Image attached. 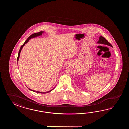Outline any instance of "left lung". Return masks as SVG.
I'll list each match as a JSON object with an SVG mask.
<instances>
[{"instance_id":"1","label":"left lung","mask_w":129,"mask_h":129,"mask_svg":"<svg viewBox=\"0 0 129 129\" xmlns=\"http://www.w3.org/2000/svg\"><path fill=\"white\" fill-rule=\"evenodd\" d=\"M97 43H101V44H103L109 46L111 47H112V45L104 37H102V36H100L99 37V40L98 41H97Z\"/></svg>"}]
</instances>
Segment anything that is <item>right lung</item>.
Masks as SVG:
<instances>
[{"mask_svg": "<svg viewBox=\"0 0 129 129\" xmlns=\"http://www.w3.org/2000/svg\"><path fill=\"white\" fill-rule=\"evenodd\" d=\"M43 33V31H41V32H37V33H34L32 35H31V36L28 38L26 40V41H25L24 43H23V44L22 45V46L21 47V48H20V49L19 51V52H18V57H17V62H18V60H19V58L20 56V52H21V50H22V47H23V46H24L25 44H26L27 43L28 41H29V40H30V39L32 38H34V37H36V36H41V35L42 34V33ZM53 88V89H54ZM30 90L32 91H33V92H36V93H49L51 91H52L53 89H52V90H51L49 91H48V92H45V93H44V92H38V91H36L33 90H32V89H31L30 88H28Z\"/></svg>", "mask_w": 129, "mask_h": 129, "instance_id": "add662e5", "label": "right lung"}]
</instances>
